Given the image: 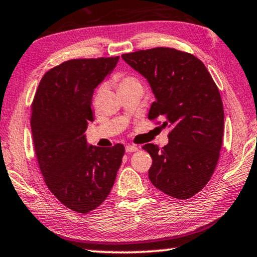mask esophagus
Here are the masks:
<instances>
[{
    "label": "esophagus",
    "instance_id": "obj_1",
    "mask_svg": "<svg viewBox=\"0 0 257 257\" xmlns=\"http://www.w3.org/2000/svg\"><path fill=\"white\" fill-rule=\"evenodd\" d=\"M136 151H138V146H136V145L125 146V152H127V153H133V152H136Z\"/></svg>",
    "mask_w": 257,
    "mask_h": 257
}]
</instances>
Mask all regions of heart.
Segmentation results:
<instances>
[{"label": "heart", "instance_id": "obj_1", "mask_svg": "<svg viewBox=\"0 0 257 257\" xmlns=\"http://www.w3.org/2000/svg\"><path fill=\"white\" fill-rule=\"evenodd\" d=\"M113 80L118 86L119 92L120 90H127V89H134V88H142V82L139 80L137 76L134 73L128 72H118L113 76ZM102 89V86L98 88V92Z\"/></svg>", "mask_w": 257, "mask_h": 257}]
</instances>
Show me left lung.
<instances>
[{
	"mask_svg": "<svg viewBox=\"0 0 257 257\" xmlns=\"http://www.w3.org/2000/svg\"><path fill=\"white\" fill-rule=\"evenodd\" d=\"M142 73L156 97L149 119L171 128L169 144H146L152 156L149 178L156 188L177 199L201 191L214 172L222 146L224 112L216 84L196 56L173 47H154L122 54Z\"/></svg>",
	"mask_w": 257,
	"mask_h": 257,
	"instance_id": "1",
	"label": "left lung"
}]
</instances>
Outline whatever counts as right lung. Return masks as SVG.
<instances>
[{
	"label": "right lung",
	"instance_id": "add662e5",
	"mask_svg": "<svg viewBox=\"0 0 257 257\" xmlns=\"http://www.w3.org/2000/svg\"><path fill=\"white\" fill-rule=\"evenodd\" d=\"M119 56L72 59L50 69L32 103L34 149L46 186L70 210L87 214L105 201L124 146L88 149L84 133L93 121L95 87Z\"/></svg>",
	"mask_w": 257,
	"mask_h": 257
}]
</instances>
